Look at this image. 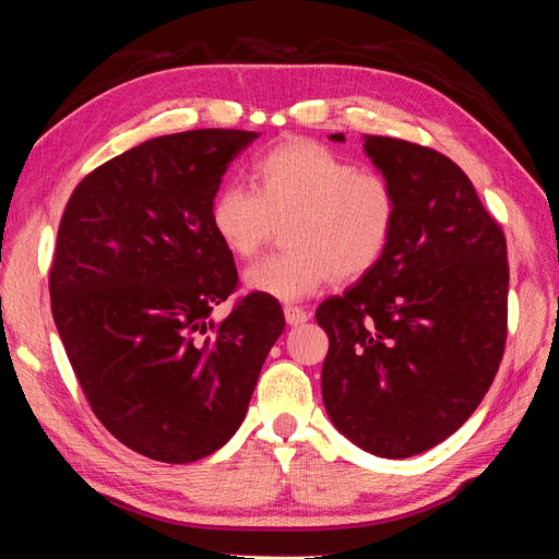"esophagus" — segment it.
Segmentation results:
<instances>
[{
  "instance_id": "1",
  "label": "esophagus",
  "mask_w": 559,
  "mask_h": 559,
  "mask_svg": "<svg viewBox=\"0 0 559 559\" xmlns=\"http://www.w3.org/2000/svg\"><path fill=\"white\" fill-rule=\"evenodd\" d=\"M283 316H286L288 325H302L310 318L308 310L298 308V306H286V308H283Z\"/></svg>"
}]
</instances>
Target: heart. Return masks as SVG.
I'll return each instance as SVG.
<instances>
[{"instance_id":"b5f03b06","label":"heart","mask_w":559,"mask_h":559,"mask_svg":"<svg viewBox=\"0 0 559 559\" xmlns=\"http://www.w3.org/2000/svg\"><path fill=\"white\" fill-rule=\"evenodd\" d=\"M253 189L224 185L210 206L212 231L234 259H251L283 226L278 257L243 271L246 290L276 300L313 296L333 278L353 283L380 266L394 239L400 197L380 173L316 140H286L257 157Z\"/></svg>"}]
</instances>
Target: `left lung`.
Instances as JSON below:
<instances>
[{
  "instance_id": "obj_1",
  "label": "left lung",
  "mask_w": 559,
  "mask_h": 559,
  "mask_svg": "<svg viewBox=\"0 0 559 559\" xmlns=\"http://www.w3.org/2000/svg\"><path fill=\"white\" fill-rule=\"evenodd\" d=\"M343 143V132L330 135ZM400 197L380 266L320 302L330 421L382 459L429 451L476 412L508 335V249L466 173L431 147L365 135Z\"/></svg>"
}]
</instances>
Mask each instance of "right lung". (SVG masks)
Returning a JSON list of instances; mask_svg holds the SVG:
<instances>
[{"instance_id":"1","label":"right lung","mask_w":559,"mask_h":559,"mask_svg":"<svg viewBox=\"0 0 559 559\" xmlns=\"http://www.w3.org/2000/svg\"><path fill=\"white\" fill-rule=\"evenodd\" d=\"M259 132L187 130L93 169L66 204L51 313L93 414L128 449L192 463L241 427L286 318L276 298L236 290L234 257L210 224L231 159Z\"/></svg>"}]
</instances>
